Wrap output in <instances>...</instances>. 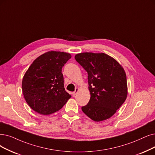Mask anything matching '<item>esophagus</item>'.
<instances>
[{
    "label": "esophagus",
    "mask_w": 155,
    "mask_h": 155,
    "mask_svg": "<svg viewBox=\"0 0 155 155\" xmlns=\"http://www.w3.org/2000/svg\"><path fill=\"white\" fill-rule=\"evenodd\" d=\"M78 90H79V88H76V90H75V91H74V92H72V95H73V96H75V95L77 94V93H78Z\"/></svg>",
    "instance_id": "34e87169"
}]
</instances>
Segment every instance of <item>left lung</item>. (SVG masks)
Segmentation results:
<instances>
[{
  "label": "left lung",
  "mask_w": 155,
  "mask_h": 155,
  "mask_svg": "<svg viewBox=\"0 0 155 155\" xmlns=\"http://www.w3.org/2000/svg\"><path fill=\"white\" fill-rule=\"evenodd\" d=\"M75 59L88 72L90 99L81 107L83 112L95 121L107 120L125 101L128 88L124 69L109 55L84 52Z\"/></svg>",
  "instance_id": "left-lung-1"
}]
</instances>
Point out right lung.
<instances>
[{
	"instance_id": "add662e5",
	"label": "right lung",
	"mask_w": 155,
	"mask_h": 155,
	"mask_svg": "<svg viewBox=\"0 0 155 155\" xmlns=\"http://www.w3.org/2000/svg\"><path fill=\"white\" fill-rule=\"evenodd\" d=\"M70 53L48 51L37 58L28 67L22 80V91L30 108L42 115L59 110L71 97L65 90L64 64Z\"/></svg>"
}]
</instances>
